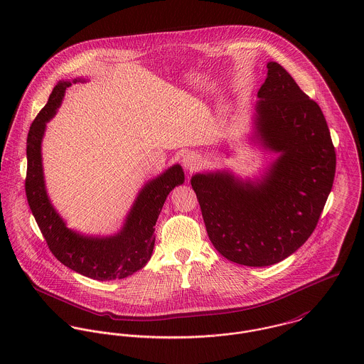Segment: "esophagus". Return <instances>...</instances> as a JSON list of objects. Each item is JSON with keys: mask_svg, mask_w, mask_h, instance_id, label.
Returning <instances> with one entry per match:
<instances>
[{"mask_svg": "<svg viewBox=\"0 0 364 364\" xmlns=\"http://www.w3.org/2000/svg\"><path fill=\"white\" fill-rule=\"evenodd\" d=\"M182 162H183V166H185L188 171H195V169H198V168L200 166L202 159H200V156H198V154H195V153H188V154L183 156Z\"/></svg>", "mask_w": 364, "mask_h": 364, "instance_id": "esophagus-1", "label": "esophagus"}]
</instances>
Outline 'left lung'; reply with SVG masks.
<instances>
[{"mask_svg":"<svg viewBox=\"0 0 364 364\" xmlns=\"http://www.w3.org/2000/svg\"><path fill=\"white\" fill-rule=\"evenodd\" d=\"M257 104L262 143L280 156L259 182L228 172L196 173L208 238L228 260L270 266L296 252L315 230L332 189L336 154L321 107L274 61Z\"/></svg>","mask_w":364,"mask_h":364,"instance_id":"left-lung-1","label":"left lung"}]
</instances>
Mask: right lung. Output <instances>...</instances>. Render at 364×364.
<instances>
[{
  "mask_svg": "<svg viewBox=\"0 0 364 364\" xmlns=\"http://www.w3.org/2000/svg\"><path fill=\"white\" fill-rule=\"evenodd\" d=\"M77 81L80 80H74ZM70 85V81H60L31 124L26 141V199L49 250L63 264L95 280L124 279L144 267L151 258L156 218L166 196L175 186L183 183L185 175L182 166L176 164L146 183L123 228L112 237H85L67 228L46 193L41 146L46 123L55 114Z\"/></svg>",
  "mask_w": 364,
  "mask_h": 364,
  "instance_id": "add662e5",
  "label": "right lung"
}]
</instances>
